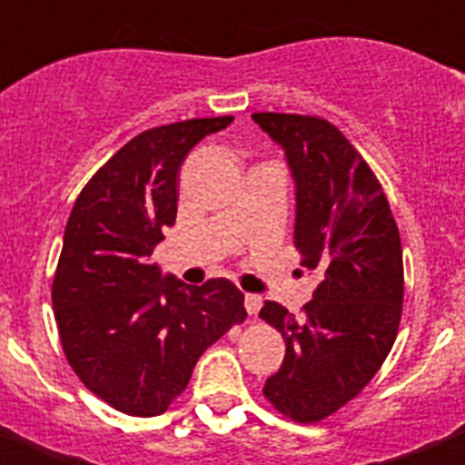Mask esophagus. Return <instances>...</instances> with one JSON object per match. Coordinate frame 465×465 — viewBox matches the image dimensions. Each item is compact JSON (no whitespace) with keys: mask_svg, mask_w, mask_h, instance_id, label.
<instances>
[{"mask_svg":"<svg viewBox=\"0 0 465 465\" xmlns=\"http://www.w3.org/2000/svg\"><path fill=\"white\" fill-rule=\"evenodd\" d=\"M244 308H246V312H249V315H257L259 308H262V298H259V295H246Z\"/></svg>","mask_w":465,"mask_h":465,"instance_id":"esophagus-1","label":"esophagus"}]
</instances>
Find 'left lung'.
<instances>
[{"label":"left lung","mask_w":465,"mask_h":465,"mask_svg":"<svg viewBox=\"0 0 465 465\" xmlns=\"http://www.w3.org/2000/svg\"><path fill=\"white\" fill-rule=\"evenodd\" d=\"M298 188L295 246L321 285L302 315L264 302L259 318L285 341L264 384L267 402L295 422H321L351 402L384 364L400 331L405 267L390 201L359 150L323 116L257 112Z\"/></svg>","instance_id":"obj_1"}]
</instances>
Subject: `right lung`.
<instances>
[{
    "label": "right lung",
    "instance_id": "1",
    "mask_svg": "<svg viewBox=\"0 0 465 465\" xmlns=\"http://www.w3.org/2000/svg\"><path fill=\"white\" fill-rule=\"evenodd\" d=\"M232 116L147 129L101 165L75 198L53 277L63 353L84 387L132 418L163 415L211 343L244 323L229 280L183 287L150 264L175 223L178 170Z\"/></svg>",
    "mask_w": 465,
    "mask_h": 465
}]
</instances>
